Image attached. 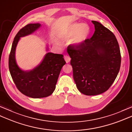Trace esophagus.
<instances>
[{
    "label": "esophagus",
    "instance_id": "1",
    "mask_svg": "<svg viewBox=\"0 0 132 132\" xmlns=\"http://www.w3.org/2000/svg\"><path fill=\"white\" fill-rule=\"evenodd\" d=\"M64 60H65V61H66V62L67 63H68L70 61V60H71V58H70V57H69V56H68V55H65L64 57Z\"/></svg>",
    "mask_w": 132,
    "mask_h": 132
}]
</instances>
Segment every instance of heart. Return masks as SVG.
I'll return each instance as SVG.
<instances>
[{
	"label": "heart",
	"mask_w": 132,
	"mask_h": 132,
	"mask_svg": "<svg viewBox=\"0 0 132 132\" xmlns=\"http://www.w3.org/2000/svg\"><path fill=\"white\" fill-rule=\"evenodd\" d=\"M89 34V28L86 24L74 23L66 28L60 30L58 33V40L61 43L72 40V44L75 46L82 45L87 38Z\"/></svg>",
	"instance_id": "b5f03b06"
}]
</instances>
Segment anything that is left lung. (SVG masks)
Instances as JSON below:
<instances>
[{
	"label": "left lung",
	"instance_id": "left-lung-1",
	"mask_svg": "<svg viewBox=\"0 0 132 132\" xmlns=\"http://www.w3.org/2000/svg\"><path fill=\"white\" fill-rule=\"evenodd\" d=\"M90 39L79 46L69 45L73 78L77 87L86 95H96L108 90L116 78L121 65L117 39L111 30L96 21Z\"/></svg>",
	"mask_w": 132,
	"mask_h": 132
}]
</instances>
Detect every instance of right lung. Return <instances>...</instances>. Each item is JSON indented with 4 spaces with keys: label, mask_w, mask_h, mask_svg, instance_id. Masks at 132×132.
Instances as JSON below:
<instances>
[{
    "label": "right lung",
    "mask_w": 132,
    "mask_h": 132,
    "mask_svg": "<svg viewBox=\"0 0 132 132\" xmlns=\"http://www.w3.org/2000/svg\"><path fill=\"white\" fill-rule=\"evenodd\" d=\"M41 26L39 23L29 24L19 30L13 40L8 62L10 74L16 87L23 94L32 98L45 97L53 93L61 69L66 63L62 54L49 52L41 62L31 70L24 71L18 66L15 51L19 41ZM46 50H48L47 47Z\"/></svg>",
    "instance_id": "add662e5"
}]
</instances>
